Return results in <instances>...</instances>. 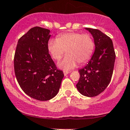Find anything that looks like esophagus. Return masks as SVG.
Listing matches in <instances>:
<instances>
[{"instance_id": "1", "label": "esophagus", "mask_w": 130, "mask_h": 130, "mask_svg": "<svg viewBox=\"0 0 130 130\" xmlns=\"http://www.w3.org/2000/svg\"><path fill=\"white\" fill-rule=\"evenodd\" d=\"M69 72H68V71H64L63 72V74L65 76H66L67 75L69 74Z\"/></svg>"}]
</instances>
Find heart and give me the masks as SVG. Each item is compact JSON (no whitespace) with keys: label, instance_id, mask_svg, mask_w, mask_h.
Listing matches in <instances>:
<instances>
[{"label":"heart","instance_id":"b5f03b06","mask_svg":"<svg viewBox=\"0 0 130 130\" xmlns=\"http://www.w3.org/2000/svg\"><path fill=\"white\" fill-rule=\"evenodd\" d=\"M48 51L56 60L61 58L66 51L67 55L58 65L65 70L75 67L77 63L84 64L91 58L94 42L89 34L69 32L58 35L57 40H50L47 44Z\"/></svg>","mask_w":130,"mask_h":130}]
</instances>
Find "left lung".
<instances>
[{"label":"left lung","instance_id":"left-lung-1","mask_svg":"<svg viewBox=\"0 0 130 130\" xmlns=\"http://www.w3.org/2000/svg\"><path fill=\"white\" fill-rule=\"evenodd\" d=\"M86 29L94 38L95 51L87 65L78 70L80 78L76 87L84 96L94 97L104 91L109 84L116 55L109 36L98 29Z\"/></svg>","mask_w":130,"mask_h":130}]
</instances>
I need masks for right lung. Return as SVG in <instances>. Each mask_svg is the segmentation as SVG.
I'll return each instance as SVG.
<instances>
[{
    "instance_id": "add662e5",
    "label": "right lung",
    "mask_w": 130,
    "mask_h": 130,
    "mask_svg": "<svg viewBox=\"0 0 130 130\" xmlns=\"http://www.w3.org/2000/svg\"><path fill=\"white\" fill-rule=\"evenodd\" d=\"M50 32L40 27L30 29L18 41L14 60L21 88L31 98L43 101L57 95L64 77L48 51Z\"/></svg>"
}]
</instances>
